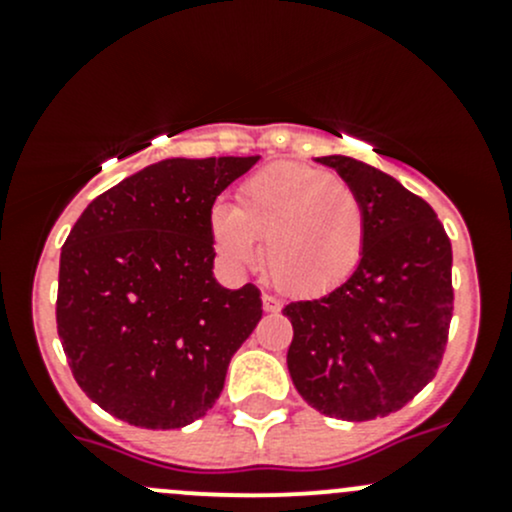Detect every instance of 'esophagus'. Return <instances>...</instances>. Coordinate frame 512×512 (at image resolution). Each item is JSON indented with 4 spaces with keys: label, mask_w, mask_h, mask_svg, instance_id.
<instances>
[{
    "label": "esophagus",
    "mask_w": 512,
    "mask_h": 512,
    "mask_svg": "<svg viewBox=\"0 0 512 512\" xmlns=\"http://www.w3.org/2000/svg\"><path fill=\"white\" fill-rule=\"evenodd\" d=\"M280 299L277 297H272V294H262V309H265L267 314H275V312H280Z\"/></svg>",
    "instance_id": "obj_1"
}]
</instances>
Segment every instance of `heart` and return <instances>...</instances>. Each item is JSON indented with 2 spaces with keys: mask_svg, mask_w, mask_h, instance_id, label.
Returning <instances> with one entry per match:
<instances>
[{
  "mask_svg": "<svg viewBox=\"0 0 512 512\" xmlns=\"http://www.w3.org/2000/svg\"><path fill=\"white\" fill-rule=\"evenodd\" d=\"M215 252L232 270L260 260L289 294L332 292L359 267L369 237L364 200L329 170L275 163L237 188V208L215 203L208 213Z\"/></svg>",
  "mask_w": 512,
  "mask_h": 512,
  "instance_id": "obj_1",
  "label": "heart"
}]
</instances>
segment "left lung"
Segmentation results:
<instances>
[{"mask_svg": "<svg viewBox=\"0 0 512 512\" xmlns=\"http://www.w3.org/2000/svg\"><path fill=\"white\" fill-rule=\"evenodd\" d=\"M364 200L359 267L319 299L289 302L287 369L319 414L371 421L404 409L436 376L453 312L451 240L431 205L379 168L324 156Z\"/></svg>", "mask_w": 512, "mask_h": 512, "instance_id": "8db88e82", "label": "left lung"}]
</instances>
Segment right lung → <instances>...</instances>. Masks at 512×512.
<instances>
[{
	"mask_svg": "<svg viewBox=\"0 0 512 512\" xmlns=\"http://www.w3.org/2000/svg\"><path fill=\"white\" fill-rule=\"evenodd\" d=\"M257 160H160L91 200L71 227L56 329L76 384L111 416L165 431L218 401L262 299L255 285H218L208 213Z\"/></svg>",
	"mask_w": 512,
	"mask_h": 512,
	"instance_id": "1",
	"label": "right lung"
}]
</instances>
